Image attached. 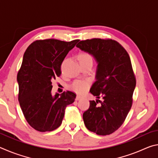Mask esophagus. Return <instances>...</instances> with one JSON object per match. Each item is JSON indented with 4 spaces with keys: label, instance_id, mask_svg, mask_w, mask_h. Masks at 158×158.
Here are the masks:
<instances>
[{
    "label": "esophagus",
    "instance_id": "esophagus-1",
    "mask_svg": "<svg viewBox=\"0 0 158 158\" xmlns=\"http://www.w3.org/2000/svg\"><path fill=\"white\" fill-rule=\"evenodd\" d=\"M81 96H80V95H77V97H76V100H79L80 99H81Z\"/></svg>",
    "mask_w": 158,
    "mask_h": 158
}]
</instances>
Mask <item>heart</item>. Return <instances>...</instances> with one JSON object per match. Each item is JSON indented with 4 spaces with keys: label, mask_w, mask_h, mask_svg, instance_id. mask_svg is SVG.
Masks as SVG:
<instances>
[{
    "label": "heart",
    "mask_w": 158,
    "mask_h": 158,
    "mask_svg": "<svg viewBox=\"0 0 158 158\" xmlns=\"http://www.w3.org/2000/svg\"><path fill=\"white\" fill-rule=\"evenodd\" d=\"M85 59H92V57L89 54V53H81L79 56V60H85ZM90 83L89 80H77L73 82V84L71 85V89H73L74 91H75L78 93H85L86 90L89 89L90 86Z\"/></svg>",
    "instance_id": "b5f03b06"
}]
</instances>
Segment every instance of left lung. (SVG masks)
I'll return each mask as SVG.
<instances>
[{
    "mask_svg": "<svg viewBox=\"0 0 158 158\" xmlns=\"http://www.w3.org/2000/svg\"><path fill=\"white\" fill-rule=\"evenodd\" d=\"M76 47L93 56L98 63L96 81L90 89L98 99L90 101L89 109L83 114L84 124L98 135H110L123 123L132 106L136 79L130 56L113 40H86ZM100 97L102 102L98 100Z\"/></svg>",
    "mask_w": 158,
    "mask_h": 158,
    "instance_id": "1",
    "label": "left lung"
}]
</instances>
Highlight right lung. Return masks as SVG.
Segmentation results:
<instances>
[{"instance_id":"right-lung-1","label":"right lung","mask_w":158,"mask_h":158,"mask_svg":"<svg viewBox=\"0 0 158 158\" xmlns=\"http://www.w3.org/2000/svg\"><path fill=\"white\" fill-rule=\"evenodd\" d=\"M79 41L36 40L23 54L17 74L18 99L26 120L39 132H50L59 127L66 106L75 100L76 94L71 91L52 95V80L60 75L64 58Z\"/></svg>"}]
</instances>
